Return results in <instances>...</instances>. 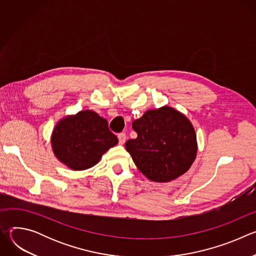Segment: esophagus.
I'll use <instances>...</instances> for the list:
<instances>
[{
    "label": "esophagus",
    "mask_w": 256,
    "mask_h": 256,
    "mask_svg": "<svg viewBox=\"0 0 256 256\" xmlns=\"http://www.w3.org/2000/svg\"><path fill=\"white\" fill-rule=\"evenodd\" d=\"M118 142H120V144H124V142H126V134H124V132H120V134H118Z\"/></svg>",
    "instance_id": "34e87169"
}]
</instances>
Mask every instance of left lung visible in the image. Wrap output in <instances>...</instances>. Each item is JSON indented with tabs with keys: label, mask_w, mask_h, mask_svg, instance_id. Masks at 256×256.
Listing matches in <instances>:
<instances>
[{
	"label": "left lung",
	"mask_w": 256,
	"mask_h": 256,
	"mask_svg": "<svg viewBox=\"0 0 256 256\" xmlns=\"http://www.w3.org/2000/svg\"><path fill=\"white\" fill-rule=\"evenodd\" d=\"M136 138L126 149L138 170L152 181L168 182L186 173L194 163L196 136L192 122L175 109L148 110L132 122Z\"/></svg>",
	"instance_id": "1"
}]
</instances>
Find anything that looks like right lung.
<instances>
[{
    "instance_id": "1",
    "label": "right lung",
    "mask_w": 256,
    "mask_h": 256,
    "mask_svg": "<svg viewBox=\"0 0 256 256\" xmlns=\"http://www.w3.org/2000/svg\"><path fill=\"white\" fill-rule=\"evenodd\" d=\"M118 142L108 122L92 110H84L58 122L52 136L56 158L72 170L91 168Z\"/></svg>"
}]
</instances>
